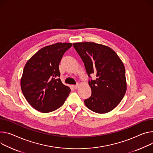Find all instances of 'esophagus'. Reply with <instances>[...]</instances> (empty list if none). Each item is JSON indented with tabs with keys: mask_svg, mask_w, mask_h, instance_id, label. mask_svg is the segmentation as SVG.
I'll return each mask as SVG.
<instances>
[{
	"mask_svg": "<svg viewBox=\"0 0 153 153\" xmlns=\"http://www.w3.org/2000/svg\"><path fill=\"white\" fill-rule=\"evenodd\" d=\"M78 86H79V85L77 84V85H72V87H73L74 89H77Z\"/></svg>",
	"mask_w": 153,
	"mask_h": 153,
	"instance_id": "1",
	"label": "esophagus"
}]
</instances>
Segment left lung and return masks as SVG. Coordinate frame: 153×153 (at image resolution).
I'll use <instances>...</instances> for the list:
<instances>
[{
    "label": "left lung",
    "mask_w": 153,
    "mask_h": 153,
    "mask_svg": "<svg viewBox=\"0 0 153 153\" xmlns=\"http://www.w3.org/2000/svg\"><path fill=\"white\" fill-rule=\"evenodd\" d=\"M91 80L88 84L91 95L84 101L93 112L105 114L115 108L126 91L124 66L116 52L110 48L92 42L73 43ZM97 78L92 80L91 75Z\"/></svg>",
    "instance_id": "1"
}]
</instances>
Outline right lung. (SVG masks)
<instances>
[{
	"label": "right lung",
	"instance_id": "add662e5",
	"mask_svg": "<svg viewBox=\"0 0 153 153\" xmlns=\"http://www.w3.org/2000/svg\"><path fill=\"white\" fill-rule=\"evenodd\" d=\"M72 43H57L43 48L26 63L21 80L25 98L35 109L49 113L62 106L71 91L60 79L59 63Z\"/></svg>",
	"mask_w": 153,
	"mask_h": 153
}]
</instances>
